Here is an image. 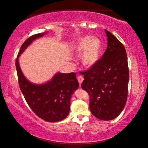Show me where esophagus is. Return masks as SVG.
<instances>
[{
    "instance_id": "34e87169",
    "label": "esophagus",
    "mask_w": 148,
    "mask_h": 148,
    "mask_svg": "<svg viewBox=\"0 0 148 148\" xmlns=\"http://www.w3.org/2000/svg\"><path fill=\"white\" fill-rule=\"evenodd\" d=\"M77 79L78 80V82H79V85L81 86V85H82V83L83 82V81L84 80V77L82 76H78Z\"/></svg>"
}]
</instances>
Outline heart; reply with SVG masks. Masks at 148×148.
Returning <instances> with one entry per match:
<instances>
[{"label": "heart", "instance_id": "1", "mask_svg": "<svg viewBox=\"0 0 148 148\" xmlns=\"http://www.w3.org/2000/svg\"><path fill=\"white\" fill-rule=\"evenodd\" d=\"M73 52L81 56V62L86 67H92L99 61L101 52V42L97 37L81 38L73 47Z\"/></svg>", "mask_w": 148, "mask_h": 148}]
</instances>
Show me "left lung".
<instances>
[{
	"instance_id": "1",
	"label": "left lung",
	"mask_w": 148,
	"mask_h": 148,
	"mask_svg": "<svg viewBox=\"0 0 148 148\" xmlns=\"http://www.w3.org/2000/svg\"><path fill=\"white\" fill-rule=\"evenodd\" d=\"M107 49L101 59L88 71L82 72V88L90 95V110L103 121L116 118L125 106L129 82L126 49L114 35L105 29Z\"/></svg>"
}]
</instances>
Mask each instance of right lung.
<instances>
[{
	"label": "right lung",
	"mask_w": 148,
	"mask_h": 148,
	"mask_svg": "<svg viewBox=\"0 0 148 148\" xmlns=\"http://www.w3.org/2000/svg\"><path fill=\"white\" fill-rule=\"evenodd\" d=\"M48 32L36 34L25 40L20 47L16 60V69L20 88L26 102L34 114L47 122H58L64 119L70 112L71 99L79 83L74 72L55 74L49 82L34 84L26 78L19 65L18 58L33 41Z\"/></svg>",
	"instance_id": "1"
}]
</instances>
